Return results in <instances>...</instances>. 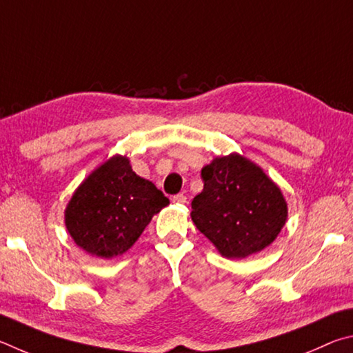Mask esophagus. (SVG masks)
Returning <instances> with one entry per match:
<instances>
[{
    "label": "esophagus",
    "mask_w": 353,
    "mask_h": 353,
    "mask_svg": "<svg viewBox=\"0 0 353 353\" xmlns=\"http://www.w3.org/2000/svg\"><path fill=\"white\" fill-rule=\"evenodd\" d=\"M172 201H173V203H178V205H186L188 199H186V196H184L183 194H176V195L172 196Z\"/></svg>",
    "instance_id": "34e87169"
}]
</instances>
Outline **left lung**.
I'll return each mask as SVG.
<instances>
[{"label": "left lung", "mask_w": 353, "mask_h": 353, "mask_svg": "<svg viewBox=\"0 0 353 353\" xmlns=\"http://www.w3.org/2000/svg\"><path fill=\"white\" fill-rule=\"evenodd\" d=\"M205 188L190 217L226 259H245L274 242L288 217L282 190L261 165L239 153L201 169Z\"/></svg>", "instance_id": "8db88e82"}]
</instances>
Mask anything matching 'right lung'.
<instances>
[{
    "instance_id": "1",
    "label": "right lung",
    "mask_w": 353,
    "mask_h": 353,
    "mask_svg": "<svg viewBox=\"0 0 353 353\" xmlns=\"http://www.w3.org/2000/svg\"><path fill=\"white\" fill-rule=\"evenodd\" d=\"M167 205L169 199L136 175L127 157L114 154L74 190L65 225L79 248L111 259L132 248L153 215Z\"/></svg>"
}]
</instances>
